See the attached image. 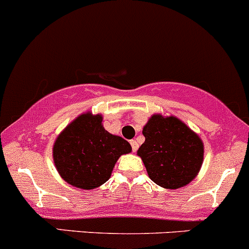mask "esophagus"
I'll return each mask as SVG.
<instances>
[{
	"instance_id": "esophagus-1",
	"label": "esophagus",
	"mask_w": 249,
	"mask_h": 249,
	"mask_svg": "<svg viewBox=\"0 0 249 249\" xmlns=\"http://www.w3.org/2000/svg\"><path fill=\"white\" fill-rule=\"evenodd\" d=\"M130 145H131L132 151H134V152H135V151L139 148V143H138V141H136V140H131V141H130Z\"/></svg>"
}]
</instances>
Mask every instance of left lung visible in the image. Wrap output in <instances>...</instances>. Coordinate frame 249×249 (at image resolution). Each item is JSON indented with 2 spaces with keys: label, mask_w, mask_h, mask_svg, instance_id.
<instances>
[{
  "label": "left lung",
  "mask_w": 249,
  "mask_h": 249,
  "mask_svg": "<svg viewBox=\"0 0 249 249\" xmlns=\"http://www.w3.org/2000/svg\"><path fill=\"white\" fill-rule=\"evenodd\" d=\"M138 150L148 177L166 189H179L195 179L204 161L200 136L174 115L153 114L142 129Z\"/></svg>",
  "instance_id": "8db88e82"
}]
</instances>
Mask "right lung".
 Returning <instances> with one entry per match:
<instances>
[{
	"label": "right lung",
	"instance_id": "obj_1",
	"mask_svg": "<svg viewBox=\"0 0 249 249\" xmlns=\"http://www.w3.org/2000/svg\"><path fill=\"white\" fill-rule=\"evenodd\" d=\"M102 114H80L59 134L53 159L60 177L78 189H96L110 178L120 156L131 146L103 126Z\"/></svg>",
	"mask_w": 249,
	"mask_h": 249
}]
</instances>
